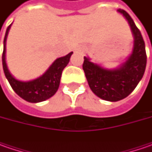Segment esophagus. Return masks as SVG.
Segmentation results:
<instances>
[{"mask_svg": "<svg viewBox=\"0 0 152 152\" xmlns=\"http://www.w3.org/2000/svg\"><path fill=\"white\" fill-rule=\"evenodd\" d=\"M85 50V46L84 45H79L78 47L75 48V51L77 52H84Z\"/></svg>", "mask_w": 152, "mask_h": 152, "instance_id": "esophagus-1", "label": "esophagus"}]
</instances>
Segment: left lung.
I'll return each instance as SVG.
<instances>
[{"label":"left lung","mask_w":152,"mask_h":152,"mask_svg":"<svg viewBox=\"0 0 152 152\" xmlns=\"http://www.w3.org/2000/svg\"><path fill=\"white\" fill-rule=\"evenodd\" d=\"M130 27L134 37L132 52L125 61L113 68H107L84 56L83 69L92 92L102 100L118 102L124 99L135 89L143 77L146 67L145 45L141 33L131 17L124 10H118Z\"/></svg>","instance_id":"1"}]
</instances>
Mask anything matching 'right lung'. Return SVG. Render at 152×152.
Here are the masks:
<instances>
[{
    "label": "right lung",
    "instance_id": "right-lung-1",
    "mask_svg": "<svg viewBox=\"0 0 152 152\" xmlns=\"http://www.w3.org/2000/svg\"><path fill=\"white\" fill-rule=\"evenodd\" d=\"M11 25L7 28L4 42H3L2 66L6 78L8 80L9 84L12 86V90L23 100L31 103H38L48 100L53 96L57 91L60 85V80L62 70L65 68L69 62L70 57L73 51L67 55L56 58L51 63L50 67L42 75L36 79L23 81L16 79L9 71L7 61H6V45L7 39L8 35Z\"/></svg>",
    "mask_w": 152,
    "mask_h": 152
}]
</instances>
